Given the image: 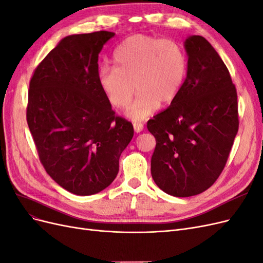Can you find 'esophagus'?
<instances>
[{"instance_id": "esophagus-1", "label": "esophagus", "mask_w": 263, "mask_h": 263, "mask_svg": "<svg viewBox=\"0 0 263 263\" xmlns=\"http://www.w3.org/2000/svg\"><path fill=\"white\" fill-rule=\"evenodd\" d=\"M144 129V124L142 123H134V130L136 133H140Z\"/></svg>"}]
</instances>
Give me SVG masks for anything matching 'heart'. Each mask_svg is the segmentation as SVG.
Segmentation results:
<instances>
[{
    "mask_svg": "<svg viewBox=\"0 0 263 263\" xmlns=\"http://www.w3.org/2000/svg\"><path fill=\"white\" fill-rule=\"evenodd\" d=\"M113 62L115 68L99 70V84L109 104L118 109L128 106L139 92L126 113L135 122L149 117L160 103L169 105L176 100L187 74V58L179 43L144 34L119 44Z\"/></svg>",
    "mask_w": 263,
    "mask_h": 263,
    "instance_id": "obj_1",
    "label": "heart"
}]
</instances>
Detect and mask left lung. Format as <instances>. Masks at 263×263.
<instances>
[{"instance_id": "8db88e82", "label": "left lung", "mask_w": 263, "mask_h": 263, "mask_svg": "<svg viewBox=\"0 0 263 263\" xmlns=\"http://www.w3.org/2000/svg\"><path fill=\"white\" fill-rule=\"evenodd\" d=\"M187 74L170 106L147 123L156 138L151 176L163 192L197 195L218 179L239 127L237 91L217 51L202 36L184 43Z\"/></svg>"}]
</instances>
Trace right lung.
<instances>
[{
	"mask_svg": "<svg viewBox=\"0 0 263 263\" xmlns=\"http://www.w3.org/2000/svg\"><path fill=\"white\" fill-rule=\"evenodd\" d=\"M112 31L70 35L46 55L29 82L26 118L46 172L69 192L92 195L118 173L134 136L98 80L99 53Z\"/></svg>",
	"mask_w": 263,
	"mask_h": 263,
	"instance_id": "add662e5",
	"label": "right lung"
}]
</instances>
